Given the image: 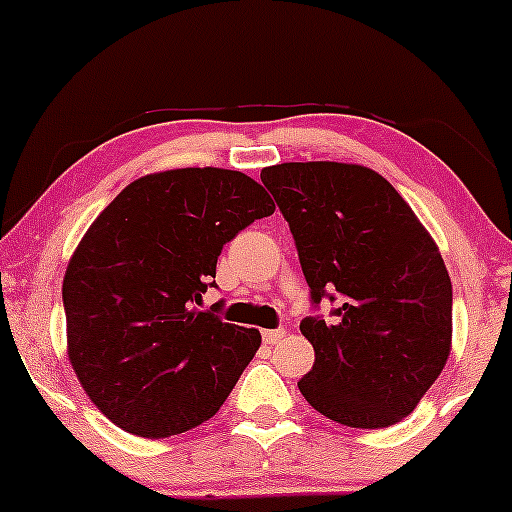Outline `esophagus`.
<instances>
[{
    "label": "esophagus",
    "instance_id": "1",
    "mask_svg": "<svg viewBox=\"0 0 512 512\" xmlns=\"http://www.w3.org/2000/svg\"><path fill=\"white\" fill-rule=\"evenodd\" d=\"M262 339L267 344H272V346H276V344H281L286 339V330H264L262 332Z\"/></svg>",
    "mask_w": 512,
    "mask_h": 512
}]
</instances>
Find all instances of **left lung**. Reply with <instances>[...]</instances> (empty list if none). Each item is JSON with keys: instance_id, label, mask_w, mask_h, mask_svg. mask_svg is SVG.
<instances>
[{"instance_id": "obj_1", "label": "left lung", "mask_w": 512, "mask_h": 512, "mask_svg": "<svg viewBox=\"0 0 512 512\" xmlns=\"http://www.w3.org/2000/svg\"><path fill=\"white\" fill-rule=\"evenodd\" d=\"M296 240L315 303L339 296L337 320L301 322L315 363L298 390L351 428L407 419L452 346V284L436 240L383 175L358 163L262 168Z\"/></svg>"}]
</instances>
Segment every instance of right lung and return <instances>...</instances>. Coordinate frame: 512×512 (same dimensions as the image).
Instances as JSON below:
<instances>
[{
    "label": "right lung",
    "instance_id": "right-lung-1",
    "mask_svg": "<svg viewBox=\"0 0 512 512\" xmlns=\"http://www.w3.org/2000/svg\"><path fill=\"white\" fill-rule=\"evenodd\" d=\"M274 209L240 170L175 168L129 182L88 226L62 281L67 354L122 431L178 436L231 395L262 334L197 305L223 245Z\"/></svg>",
    "mask_w": 512,
    "mask_h": 512
}]
</instances>
